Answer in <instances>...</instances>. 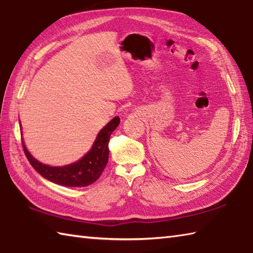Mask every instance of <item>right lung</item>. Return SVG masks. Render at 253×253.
<instances>
[{
    "mask_svg": "<svg viewBox=\"0 0 253 253\" xmlns=\"http://www.w3.org/2000/svg\"><path fill=\"white\" fill-rule=\"evenodd\" d=\"M120 117L115 116L99 131L92 147L82 159L63 166H51L41 163L26 148H23L27 159L38 173L54 184L65 187H85L99 178L109 161V142L112 132L120 125ZM20 125V121H19Z\"/></svg>",
    "mask_w": 253,
    "mask_h": 253,
    "instance_id": "1",
    "label": "right lung"
}]
</instances>
